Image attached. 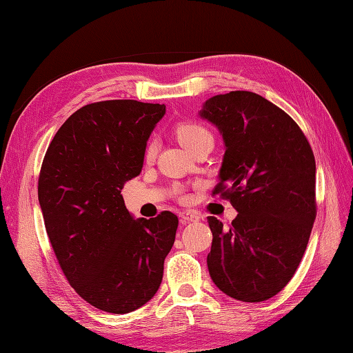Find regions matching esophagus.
Instances as JSON below:
<instances>
[{"label":"esophagus","instance_id":"1","mask_svg":"<svg viewBox=\"0 0 353 353\" xmlns=\"http://www.w3.org/2000/svg\"><path fill=\"white\" fill-rule=\"evenodd\" d=\"M181 223L182 224H190V223H194V221H199V214L192 212V211H185V212H181Z\"/></svg>","mask_w":353,"mask_h":353}]
</instances>
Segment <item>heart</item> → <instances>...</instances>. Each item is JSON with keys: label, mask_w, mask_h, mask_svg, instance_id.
I'll list each match as a JSON object with an SVG mask.
<instances>
[{"label": "heart", "mask_w": 353, "mask_h": 353, "mask_svg": "<svg viewBox=\"0 0 353 353\" xmlns=\"http://www.w3.org/2000/svg\"><path fill=\"white\" fill-rule=\"evenodd\" d=\"M176 134H177V139L182 142V145L188 148L190 152L194 147L201 144L203 141L212 139L211 132H209L205 125H201L199 123H192V121H185V123L177 124ZM154 154H156V141L152 139L148 141L144 156L147 161H150L153 159Z\"/></svg>", "instance_id": "b5f03b06"}]
</instances>
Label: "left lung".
I'll use <instances>...</instances> for the list:
<instances>
[{
  "label": "left lung",
  "instance_id": "1",
  "mask_svg": "<svg viewBox=\"0 0 353 353\" xmlns=\"http://www.w3.org/2000/svg\"><path fill=\"white\" fill-rule=\"evenodd\" d=\"M200 117L226 147L212 194L238 211L229 229L208 216L209 274L236 301H267L291 281L308 245L317 214L314 153L294 119L254 92L215 95Z\"/></svg>",
  "mask_w": 353,
  "mask_h": 353
}]
</instances>
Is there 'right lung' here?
<instances>
[{"label":"right lung","instance_id":"right-lung-1","mask_svg":"<svg viewBox=\"0 0 353 353\" xmlns=\"http://www.w3.org/2000/svg\"><path fill=\"white\" fill-rule=\"evenodd\" d=\"M163 104L108 100L80 108L45 153L37 197L63 274L95 308L125 314L159 290L177 215L133 220L121 190L144 163Z\"/></svg>","mask_w":353,"mask_h":353}]
</instances>
